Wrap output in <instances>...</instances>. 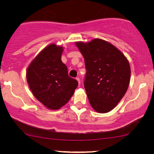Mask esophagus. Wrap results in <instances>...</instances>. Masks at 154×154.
<instances>
[{
  "mask_svg": "<svg viewBox=\"0 0 154 154\" xmlns=\"http://www.w3.org/2000/svg\"><path fill=\"white\" fill-rule=\"evenodd\" d=\"M76 79V81H78V83H79V85H80V83H81V81H80V79H79V78H76V79Z\"/></svg>",
  "mask_w": 154,
  "mask_h": 154,
  "instance_id": "esophagus-1",
  "label": "esophagus"
}]
</instances>
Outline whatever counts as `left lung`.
Returning <instances> with one entry per match:
<instances>
[{"mask_svg":"<svg viewBox=\"0 0 154 154\" xmlns=\"http://www.w3.org/2000/svg\"><path fill=\"white\" fill-rule=\"evenodd\" d=\"M75 44L85 60L87 72L84 88L90 105L98 113L109 112L129 86L131 71L128 59L116 47L102 39Z\"/></svg>","mask_w":154,"mask_h":154,"instance_id":"left-lung-1","label":"left lung"}]
</instances>
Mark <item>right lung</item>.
<instances>
[{"instance_id": "add662e5", "label": "right lung", "mask_w": 154, "mask_h": 154, "mask_svg": "<svg viewBox=\"0 0 154 154\" xmlns=\"http://www.w3.org/2000/svg\"><path fill=\"white\" fill-rule=\"evenodd\" d=\"M62 46L52 43L42 50L26 69L29 87L35 98L46 108L57 110L73 96L79 83L69 77L61 60Z\"/></svg>"}]
</instances>
